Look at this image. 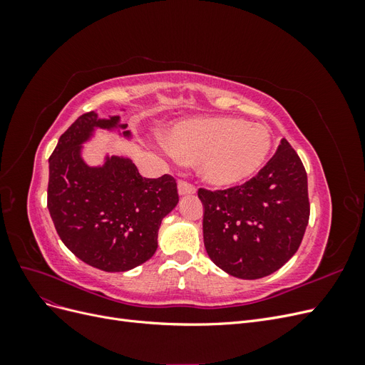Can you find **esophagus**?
<instances>
[{"label": "esophagus", "mask_w": 365, "mask_h": 365, "mask_svg": "<svg viewBox=\"0 0 365 365\" xmlns=\"http://www.w3.org/2000/svg\"><path fill=\"white\" fill-rule=\"evenodd\" d=\"M178 193H180L181 196L195 195V193H196V189H195V187H193L192 184H189V182L178 181Z\"/></svg>", "instance_id": "obj_1"}]
</instances>
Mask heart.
<instances>
[{"mask_svg": "<svg viewBox=\"0 0 365 365\" xmlns=\"http://www.w3.org/2000/svg\"><path fill=\"white\" fill-rule=\"evenodd\" d=\"M170 157L196 160L201 178L215 187H231L256 175L271 150L267 126L235 117L187 118L164 132Z\"/></svg>", "mask_w": 365, "mask_h": 365, "instance_id": "b5f03b06", "label": "heart"}]
</instances>
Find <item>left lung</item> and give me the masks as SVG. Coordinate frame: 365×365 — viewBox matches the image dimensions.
<instances>
[{
	"mask_svg": "<svg viewBox=\"0 0 365 365\" xmlns=\"http://www.w3.org/2000/svg\"><path fill=\"white\" fill-rule=\"evenodd\" d=\"M204 245L227 274L256 280L280 269L302 244L309 220L307 175L284 138L267 165L244 185L200 189Z\"/></svg>",
	"mask_w": 365,
	"mask_h": 365,
	"instance_id": "1",
	"label": "left lung"
}]
</instances>
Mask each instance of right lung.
I'll return each instance as SVG.
<instances>
[{
    "label": "right lung",
    "instance_id": "obj_1",
    "mask_svg": "<svg viewBox=\"0 0 365 365\" xmlns=\"http://www.w3.org/2000/svg\"><path fill=\"white\" fill-rule=\"evenodd\" d=\"M126 128L120 114L86 113L63 132L48 160L47 207L59 237L76 257L106 272L148 262L158 248L161 220L180 201L172 176L143 178L129 157L106 152L96 165L85 160V145L98 130L130 141Z\"/></svg>",
    "mask_w": 365,
    "mask_h": 365
}]
</instances>
